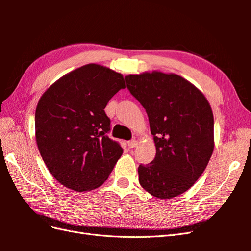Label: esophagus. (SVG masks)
I'll return each mask as SVG.
<instances>
[{
	"instance_id": "34e87169",
	"label": "esophagus",
	"mask_w": 251,
	"mask_h": 251,
	"mask_svg": "<svg viewBox=\"0 0 251 251\" xmlns=\"http://www.w3.org/2000/svg\"><path fill=\"white\" fill-rule=\"evenodd\" d=\"M127 146H128V148H131V149L135 148L136 146H137V140L132 139V140H130V141H127Z\"/></svg>"
}]
</instances>
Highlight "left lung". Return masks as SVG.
Listing matches in <instances>:
<instances>
[{"label": "left lung", "mask_w": 251, "mask_h": 251, "mask_svg": "<svg viewBox=\"0 0 251 251\" xmlns=\"http://www.w3.org/2000/svg\"><path fill=\"white\" fill-rule=\"evenodd\" d=\"M131 94L146 109L156 156L138 168L139 183L160 199L186 192L206 169L214 151V115L199 89L174 73L126 76Z\"/></svg>", "instance_id": "left-lung-1"}]
</instances>
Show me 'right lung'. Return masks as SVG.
Listing matches in <instances>:
<instances>
[{
  "label": "right lung",
  "instance_id": "obj_1",
  "mask_svg": "<svg viewBox=\"0 0 251 251\" xmlns=\"http://www.w3.org/2000/svg\"><path fill=\"white\" fill-rule=\"evenodd\" d=\"M126 83L120 73L88 64L64 75L40 98L35 139L47 169L60 184L92 191L108 179L124 150L108 137L105 105Z\"/></svg>",
  "mask_w": 251,
  "mask_h": 251
}]
</instances>
